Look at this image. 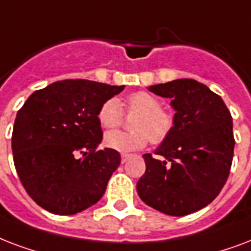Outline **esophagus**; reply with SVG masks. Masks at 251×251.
<instances>
[{
  "instance_id": "1",
  "label": "esophagus",
  "mask_w": 251,
  "mask_h": 251,
  "mask_svg": "<svg viewBox=\"0 0 251 251\" xmlns=\"http://www.w3.org/2000/svg\"><path fill=\"white\" fill-rule=\"evenodd\" d=\"M131 157V154H128V153H123L122 154V164H124V162H127V160Z\"/></svg>"
}]
</instances>
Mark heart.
<instances>
[{"mask_svg":"<svg viewBox=\"0 0 251 251\" xmlns=\"http://www.w3.org/2000/svg\"><path fill=\"white\" fill-rule=\"evenodd\" d=\"M128 112L137 114L132 122L135 131H110L104 135V145L112 151L129 153L141 149L149 139L160 144L168 139L174 127V116L161 108L160 99L148 91H137L126 99ZM123 108L116 98H110L98 110V120L103 128H115L123 122Z\"/></svg>","mask_w":251,"mask_h":251,"instance_id":"1","label":"heart"}]
</instances>
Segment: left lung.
<instances>
[{
    "instance_id": "8db88e82",
    "label": "left lung",
    "mask_w": 251,
    "mask_h": 251,
    "mask_svg": "<svg viewBox=\"0 0 251 251\" xmlns=\"http://www.w3.org/2000/svg\"><path fill=\"white\" fill-rule=\"evenodd\" d=\"M172 99L174 127L137 182L145 204L170 216H186L208 205L224 187L232 166L234 137L230 112L220 95L195 79L148 87Z\"/></svg>"
}]
</instances>
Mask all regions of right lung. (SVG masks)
<instances>
[{
    "instance_id": "1",
    "label": "right lung",
    "mask_w": 251,
    "mask_h": 251,
    "mask_svg": "<svg viewBox=\"0 0 251 251\" xmlns=\"http://www.w3.org/2000/svg\"><path fill=\"white\" fill-rule=\"evenodd\" d=\"M123 89L64 79L34 91L19 110L11 137L15 170L42 208L75 215L103 196L120 154L98 149L103 137L98 110Z\"/></svg>"
}]
</instances>
